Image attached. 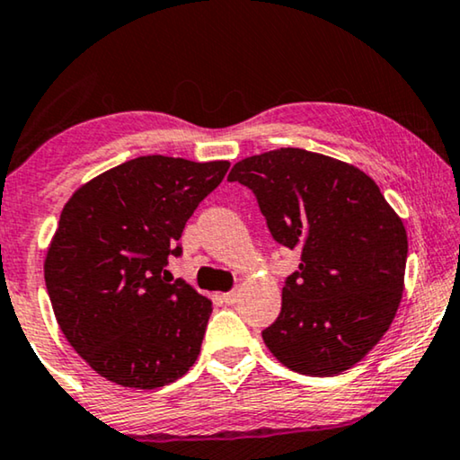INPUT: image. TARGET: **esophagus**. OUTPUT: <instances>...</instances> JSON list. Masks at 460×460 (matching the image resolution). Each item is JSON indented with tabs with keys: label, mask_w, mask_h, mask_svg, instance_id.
<instances>
[{
	"label": "esophagus",
	"mask_w": 460,
	"mask_h": 460,
	"mask_svg": "<svg viewBox=\"0 0 460 460\" xmlns=\"http://www.w3.org/2000/svg\"><path fill=\"white\" fill-rule=\"evenodd\" d=\"M222 299H224V304H228V305H234V304H236V299H238V293H236V291L224 293V295H222Z\"/></svg>",
	"instance_id": "1"
}]
</instances>
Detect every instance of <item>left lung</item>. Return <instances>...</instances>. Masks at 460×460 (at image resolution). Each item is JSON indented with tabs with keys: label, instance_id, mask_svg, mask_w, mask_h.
Listing matches in <instances>:
<instances>
[{
	"label": "left lung",
	"instance_id": "obj_1",
	"mask_svg": "<svg viewBox=\"0 0 460 460\" xmlns=\"http://www.w3.org/2000/svg\"><path fill=\"white\" fill-rule=\"evenodd\" d=\"M228 180L255 194L276 243L301 251L263 343L299 375L351 368L398 312L408 257L402 219L360 169L301 148L238 161Z\"/></svg>",
	"mask_w": 460,
	"mask_h": 460
}]
</instances>
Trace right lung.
Wrapping results in <instances>:
<instances>
[{"instance_id":"right-lung-1","label":"right lung","mask_w":460,"mask_h":460,"mask_svg":"<svg viewBox=\"0 0 460 460\" xmlns=\"http://www.w3.org/2000/svg\"><path fill=\"white\" fill-rule=\"evenodd\" d=\"M228 161L131 159L73 194L46 257V288L75 351L104 379L155 389L199 358L211 301L169 280L184 226Z\"/></svg>"}]
</instances>
